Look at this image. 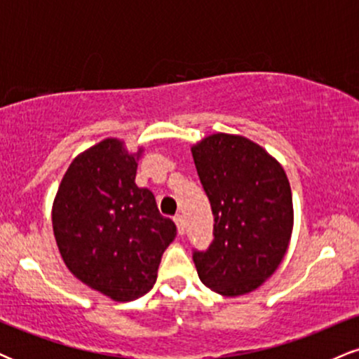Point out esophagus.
<instances>
[{"label": "esophagus", "instance_id": "1", "mask_svg": "<svg viewBox=\"0 0 359 359\" xmlns=\"http://www.w3.org/2000/svg\"><path fill=\"white\" fill-rule=\"evenodd\" d=\"M174 221H175V224H177V229H179V234H180V236H182L184 231H185V226H184V217L180 216V214H177V216L174 217Z\"/></svg>", "mask_w": 359, "mask_h": 359}]
</instances>
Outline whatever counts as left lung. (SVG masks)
Segmentation results:
<instances>
[{"label":"left lung","mask_w":359,"mask_h":359,"mask_svg":"<svg viewBox=\"0 0 359 359\" xmlns=\"http://www.w3.org/2000/svg\"><path fill=\"white\" fill-rule=\"evenodd\" d=\"M214 214V240L196 251L205 287L224 297L250 294L275 273L294 229L282 163L241 135L212 133L191 148Z\"/></svg>","instance_id":"1"}]
</instances>
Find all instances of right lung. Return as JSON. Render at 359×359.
I'll return each mask as SVG.
<instances>
[{
	"label": "right lung",
	"instance_id": "right-lung-1",
	"mask_svg": "<svg viewBox=\"0 0 359 359\" xmlns=\"http://www.w3.org/2000/svg\"><path fill=\"white\" fill-rule=\"evenodd\" d=\"M143 147L106 138L72 160L52 204L53 236L69 271L116 302L145 295L175 240L174 221L135 184Z\"/></svg>",
	"mask_w": 359,
	"mask_h": 359
}]
</instances>
